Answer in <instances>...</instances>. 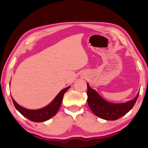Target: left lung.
<instances>
[{
	"mask_svg": "<svg viewBox=\"0 0 148 148\" xmlns=\"http://www.w3.org/2000/svg\"><path fill=\"white\" fill-rule=\"evenodd\" d=\"M87 86V104L95 116L102 119L114 121L120 118L131 110L138 97L139 92L134 99L125 103L115 104L105 101L96 91Z\"/></svg>",
	"mask_w": 148,
	"mask_h": 148,
	"instance_id": "left-lung-1",
	"label": "left lung"
}]
</instances>
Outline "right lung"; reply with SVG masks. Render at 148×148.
Masks as SVG:
<instances>
[{
  "label": "right lung",
  "mask_w": 148,
  "mask_h": 148,
  "mask_svg": "<svg viewBox=\"0 0 148 148\" xmlns=\"http://www.w3.org/2000/svg\"><path fill=\"white\" fill-rule=\"evenodd\" d=\"M69 87L70 86L61 90L51 103L46 107L43 108L38 110H29L25 108L19 106L14 101L12 97V99L16 108L24 117H25L26 118L34 122H43L51 118L52 117H53L57 114V112H58L59 108L61 105L64 94L69 89Z\"/></svg>",
  "instance_id": "obj_1"
}]
</instances>
